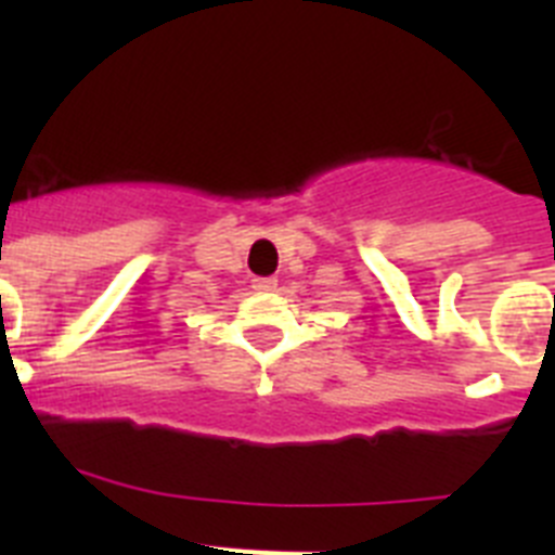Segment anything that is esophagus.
I'll use <instances>...</instances> for the list:
<instances>
[{
    "label": "esophagus",
    "instance_id": "1",
    "mask_svg": "<svg viewBox=\"0 0 555 555\" xmlns=\"http://www.w3.org/2000/svg\"><path fill=\"white\" fill-rule=\"evenodd\" d=\"M253 288H255V292L269 294V292H274V288H278V281H274V278H255Z\"/></svg>",
    "mask_w": 555,
    "mask_h": 555
}]
</instances>
